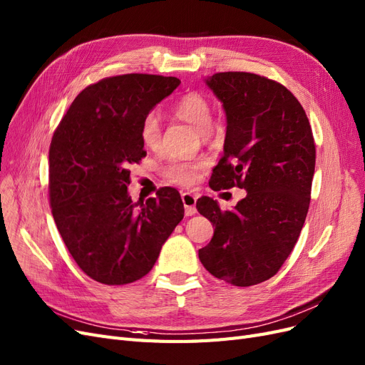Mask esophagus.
Listing matches in <instances>:
<instances>
[{
  "instance_id": "obj_1",
  "label": "esophagus",
  "mask_w": 365,
  "mask_h": 365,
  "mask_svg": "<svg viewBox=\"0 0 365 365\" xmlns=\"http://www.w3.org/2000/svg\"><path fill=\"white\" fill-rule=\"evenodd\" d=\"M181 197H182V204H184V208H185V215L187 216L195 215L196 213V200H197V196L190 193V192H182Z\"/></svg>"
}]
</instances>
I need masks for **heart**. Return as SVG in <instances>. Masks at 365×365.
Listing matches in <instances>:
<instances>
[{"label":"heart","mask_w":365,"mask_h":365,"mask_svg":"<svg viewBox=\"0 0 365 365\" xmlns=\"http://www.w3.org/2000/svg\"><path fill=\"white\" fill-rule=\"evenodd\" d=\"M170 111L175 118L182 120L185 123L200 129V134L204 140L213 137V108L208 98L201 93L190 91L176 98L172 103ZM163 134L161 120L155 113H149L145 115L140 126V137L148 148L157 146ZM205 160L195 161H175L165 165L163 176L169 182L178 185H190L197 180L200 170L205 168Z\"/></svg>","instance_id":"1"}]
</instances>
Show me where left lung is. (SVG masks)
Wrapping results in <instances>:
<instances>
[{
  "mask_svg": "<svg viewBox=\"0 0 365 365\" xmlns=\"http://www.w3.org/2000/svg\"><path fill=\"white\" fill-rule=\"evenodd\" d=\"M207 85L227 114L224 157L210 187H239L247 196L231 212L210 196L197 200V212L215 227L197 254L216 279L252 286L279 272L302 233L315 170L312 128L300 102L277 81L225 71Z\"/></svg>",
  "mask_w": 365,
  "mask_h": 365,
  "instance_id": "left-lung-1",
  "label": "left lung"
}]
</instances>
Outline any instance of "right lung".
<instances>
[{
  "instance_id": "obj_1",
  "label": "right lung",
  "mask_w": 365,
  "mask_h": 365,
  "mask_svg": "<svg viewBox=\"0 0 365 365\" xmlns=\"http://www.w3.org/2000/svg\"><path fill=\"white\" fill-rule=\"evenodd\" d=\"M180 83L157 74L105 77L74 98L54 129L48 152L53 219L77 267L98 283L145 277L184 217L172 187H161L140 207L128 195L129 168L146 157L141 121Z\"/></svg>"
}]
</instances>
